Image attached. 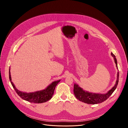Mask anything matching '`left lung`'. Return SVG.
Returning <instances> with one entry per match:
<instances>
[{"label":"left lung","mask_w":128,"mask_h":128,"mask_svg":"<svg viewBox=\"0 0 128 128\" xmlns=\"http://www.w3.org/2000/svg\"><path fill=\"white\" fill-rule=\"evenodd\" d=\"M112 56L114 57L115 63L116 64V66L118 69V64H117V60L114 54L112 52ZM118 78H119V72H118L117 74V80L116 81V83L114 86L109 90L108 92L104 94H96L90 93L88 92H86L82 90V88L80 87L78 84H74V92L76 97L80 101L90 104H96L98 103H101L106 100H107L111 95L113 93L114 90L116 89L118 82Z\"/></svg>","instance_id":"1"}]
</instances>
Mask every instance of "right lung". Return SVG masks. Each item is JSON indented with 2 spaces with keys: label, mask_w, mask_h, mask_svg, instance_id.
<instances>
[{
  "label": "right lung",
  "mask_w": 128,
  "mask_h": 128,
  "mask_svg": "<svg viewBox=\"0 0 128 128\" xmlns=\"http://www.w3.org/2000/svg\"><path fill=\"white\" fill-rule=\"evenodd\" d=\"M9 78L11 84L17 94L23 100L34 103H42L50 100L52 98L54 93V90L55 89L56 86L60 81V80L52 82L44 90L32 93H26L21 92V91L19 90L16 88L14 84L12 82L10 69L9 70Z\"/></svg>",
  "instance_id": "right-lung-1"
}]
</instances>
